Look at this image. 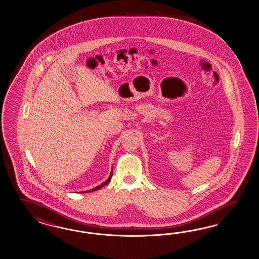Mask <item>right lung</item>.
I'll return each mask as SVG.
<instances>
[{"mask_svg":"<svg viewBox=\"0 0 259 259\" xmlns=\"http://www.w3.org/2000/svg\"><path fill=\"white\" fill-rule=\"evenodd\" d=\"M112 174H113V171L111 172V174H110L109 178H108V180L107 181H104L102 184H101V185H99V186H97V187H95V188L91 189V190H89V191H85V192H83V193H90V192H94V191H97V190H99V189L102 188L104 185H106L108 182H109L110 181H111V178H112Z\"/></svg>","mask_w":259,"mask_h":259,"instance_id":"add662e5","label":"right lung"}]
</instances>
